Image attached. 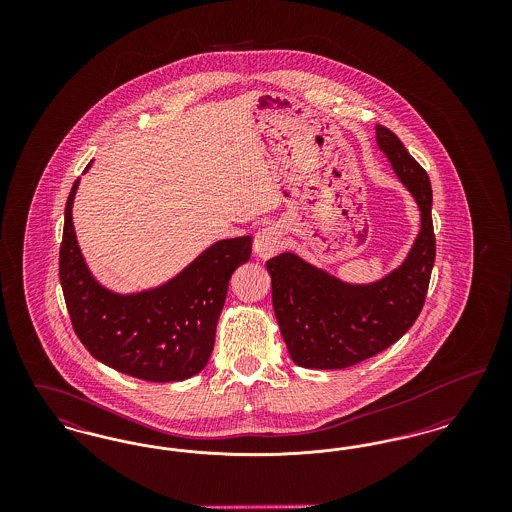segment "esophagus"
Instances as JSON below:
<instances>
[{"instance_id": "esophagus-1", "label": "esophagus", "mask_w": 512, "mask_h": 512, "mask_svg": "<svg viewBox=\"0 0 512 512\" xmlns=\"http://www.w3.org/2000/svg\"><path fill=\"white\" fill-rule=\"evenodd\" d=\"M282 228L278 224H272L267 228H261L257 234H255V240H253V251L257 257L261 259H268L272 255H276L282 247Z\"/></svg>"}]
</instances>
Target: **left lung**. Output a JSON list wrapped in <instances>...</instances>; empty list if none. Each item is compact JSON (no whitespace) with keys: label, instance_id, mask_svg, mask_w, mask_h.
I'll return each instance as SVG.
<instances>
[{"label":"left lung","instance_id":"8db88e82","mask_svg":"<svg viewBox=\"0 0 512 512\" xmlns=\"http://www.w3.org/2000/svg\"><path fill=\"white\" fill-rule=\"evenodd\" d=\"M376 144L420 209V232L405 261L370 284H349L280 253L267 263L272 307L295 365L347 368L399 340L420 315L436 261L432 186L426 171L390 128L376 124Z\"/></svg>","mask_w":512,"mask_h":512}]
</instances>
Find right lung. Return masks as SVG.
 Listing matches in <instances>:
<instances>
[{
  "instance_id": "right-lung-1",
  "label": "right lung",
  "mask_w": 512,
  "mask_h": 512,
  "mask_svg": "<svg viewBox=\"0 0 512 512\" xmlns=\"http://www.w3.org/2000/svg\"><path fill=\"white\" fill-rule=\"evenodd\" d=\"M78 184L67 199L59 251L61 288L78 340L99 363L122 374L161 384L192 378L209 363L228 282L249 261L251 236L209 245L157 288L113 292L94 278L76 240Z\"/></svg>"
}]
</instances>
